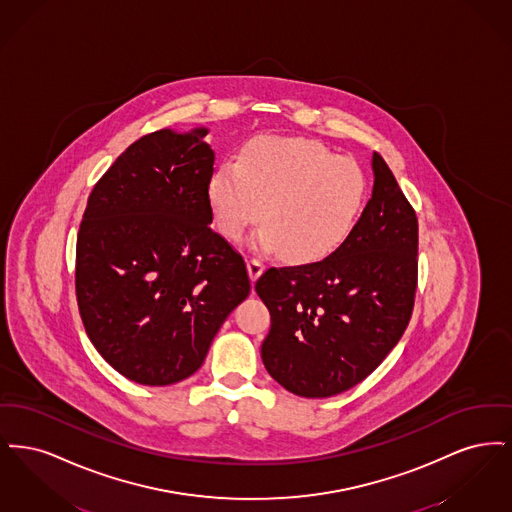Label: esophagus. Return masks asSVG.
<instances>
[{
    "instance_id": "34e87169",
    "label": "esophagus",
    "mask_w": 512,
    "mask_h": 512,
    "mask_svg": "<svg viewBox=\"0 0 512 512\" xmlns=\"http://www.w3.org/2000/svg\"><path fill=\"white\" fill-rule=\"evenodd\" d=\"M247 270H249V278H251V282H255V280L263 274L265 265H263L259 259H249V261H247Z\"/></svg>"
}]
</instances>
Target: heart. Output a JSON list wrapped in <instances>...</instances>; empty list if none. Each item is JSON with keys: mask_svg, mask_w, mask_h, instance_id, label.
I'll return each mask as SVG.
<instances>
[{"mask_svg": "<svg viewBox=\"0 0 512 512\" xmlns=\"http://www.w3.org/2000/svg\"><path fill=\"white\" fill-rule=\"evenodd\" d=\"M207 197L226 238L240 240L261 217L265 226L255 234L261 251L313 265L351 236L365 209L366 176L315 140L259 136L242 147L238 161L213 171Z\"/></svg>", "mask_w": 512, "mask_h": 512, "instance_id": "1", "label": "heart"}]
</instances>
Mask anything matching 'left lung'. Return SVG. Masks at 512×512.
<instances>
[{
    "instance_id": "8db88e82",
    "label": "left lung",
    "mask_w": 512,
    "mask_h": 512,
    "mask_svg": "<svg viewBox=\"0 0 512 512\" xmlns=\"http://www.w3.org/2000/svg\"><path fill=\"white\" fill-rule=\"evenodd\" d=\"M351 236L320 263L268 268L255 292L270 313L268 374L301 397L347 391L380 365L413 313L418 220L386 161Z\"/></svg>"
}]
</instances>
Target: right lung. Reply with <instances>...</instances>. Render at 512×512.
<instances>
[{
  "mask_svg": "<svg viewBox=\"0 0 512 512\" xmlns=\"http://www.w3.org/2000/svg\"><path fill=\"white\" fill-rule=\"evenodd\" d=\"M207 132L163 128L122 151L94 186L78 230L86 334L136 384L192 376L251 292L242 255L209 226L215 151Z\"/></svg>",
  "mask_w": 512,
  "mask_h": 512,
  "instance_id": "right-lung-1",
  "label": "right lung"
}]
</instances>
